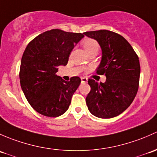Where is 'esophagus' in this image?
I'll list each match as a JSON object with an SVG mask.
<instances>
[{"mask_svg": "<svg viewBox=\"0 0 157 157\" xmlns=\"http://www.w3.org/2000/svg\"><path fill=\"white\" fill-rule=\"evenodd\" d=\"M81 80H82V83H85V82H88V78H85V77H82Z\"/></svg>", "mask_w": 157, "mask_h": 157, "instance_id": "34e87169", "label": "esophagus"}]
</instances>
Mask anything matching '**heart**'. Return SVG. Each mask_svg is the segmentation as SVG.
<instances>
[{
	"label": "heart",
	"mask_w": 157,
	"mask_h": 157,
	"mask_svg": "<svg viewBox=\"0 0 157 157\" xmlns=\"http://www.w3.org/2000/svg\"><path fill=\"white\" fill-rule=\"evenodd\" d=\"M82 46H83L84 49L85 50V51L87 52V54H89L92 52H98V50H99V44L98 43V41L94 39H92V38H85L82 41Z\"/></svg>",
	"instance_id": "heart-1"
}]
</instances>
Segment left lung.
<instances>
[{"instance_id":"left-lung-1","label":"left lung","mask_w":157,"mask_h":157,"mask_svg":"<svg viewBox=\"0 0 157 157\" xmlns=\"http://www.w3.org/2000/svg\"><path fill=\"white\" fill-rule=\"evenodd\" d=\"M84 35L101 46L102 57L96 72L106 78L104 83L88 79V110L101 119L113 118L124 112L136 96L140 72L138 56L126 39L116 32L99 30Z\"/></svg>"}]
</instances>
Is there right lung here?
<instances>
[{
	"instance_id": "obj_1",
	"label": "right lung",
	"mask_w": 157,
	"mask_h": 157,
	"mask_svg": "<svg viewBox=\"0 0 157 157\" xmlns=\"http://www.w3.org/2000/svg\"><path fill=\"white\" fill-rule=\"evenodd\" d=\"M84 36V33L51 29L27 45L21 59L19 80L27 101L38 113L57 117L69 109L81 79L74 76L66 82L56 73L59 66L67 65L71 51Z\"/></svg>"
}]
</instances>
